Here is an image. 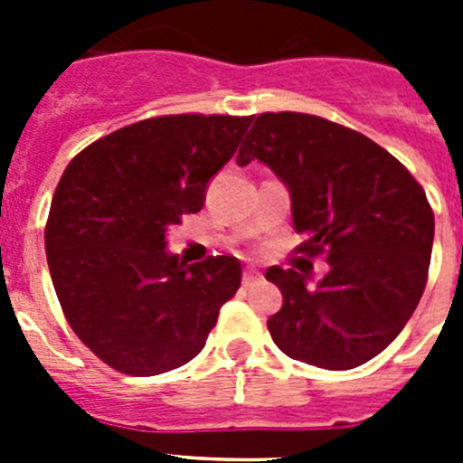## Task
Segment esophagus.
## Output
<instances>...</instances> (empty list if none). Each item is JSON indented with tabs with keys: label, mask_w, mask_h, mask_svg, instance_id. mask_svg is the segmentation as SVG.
<instances>
[{
	"label": "esophagus",
	"mask_w": 463,
	"mask_h": 463,
	"mask_svg": "<svg viewBox=\"0 0 463 463\" xmlns=\"http://www.w3.org/2000/svg\"><path fill=\"white\" fill-rule=\"evenodd\" d=\"M257 280H261V273L260 271H252V269L243 271V288H250V285H255Z\"/></svg>",
	"instance_id": "obj_1"
}]
</instances>
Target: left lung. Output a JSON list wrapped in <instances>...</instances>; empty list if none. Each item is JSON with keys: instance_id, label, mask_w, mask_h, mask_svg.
<instances>
[{"instance_id": "8db88e82", "label": "left lung", "mask_w": 463, "mask_h": 463, "mask_svg": "<svg viewBox=\"0 0 463 463\" xmlns=\"http://www.w3.org/2000/svg\"><path fill=\"white\" fill-rule=\"evenodd\" d=\"M260 159L292 194L298 255H325L315 288L306 273L271 267L282 308L267 322L282 353L317 369L362 366L415 313L429 278L433 211L422 185L369 137L308 113H261L239 150Z\"/></svg>"}]
</instances>
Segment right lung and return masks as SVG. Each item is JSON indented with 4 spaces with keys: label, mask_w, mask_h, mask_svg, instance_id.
<instances>
[{
    "label": "right lung",
    "mask_w": 463,
    "mask_h": 463,
    "mask_svg": "<svg viewBox=\"0 0 463 463\" xmlns=\"http://www.w3.org/2000/svg\"><path fill=\"white\" fill-rule=\"evenodd\" d=\"M252 116H159L80 150L46 222L55 294L73 334L110 369L159 375L206 345L241 288L236 257L183 267L166 229L199 213L206 185L234 157Z\"/></svg>",
    "instance_id": "1"
}]
</instances>
